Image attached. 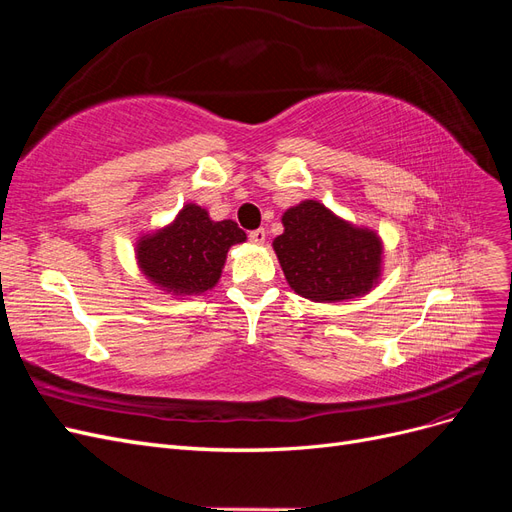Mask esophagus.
Wrapping results in <instances>:
<instances>
[{
  "label": "esophagus",
  "mask_w": 512,
  "mask_h": 512,
  "mask_svg": "<svg viewBox=\"0 0 512 512\" xmlns=\"http://www.w3.org/2000/svg\"><path fill=\"white\" fill-rule=\"evenodd\" d=\"M265 239H267L265 228H256V230L250 232V241L256 243V245H262V243H265Z\"/></svg>",
  "instance_id": "esophagus-1"
}]
</instances>
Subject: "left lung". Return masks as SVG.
<instances>
[{
    "label": "left lung",
    "instance_id": "1",
    "mask_svg": "<svg viewBox=\"0 0 512 512\" xmlns=\"http://www.w3.org/2000/svg\"><path fill=\"white\" fill-rule=\"evenodd\" d=\"M284 232L273 239L288 286L316 303L363 297L382 275L384 245L376 230L339 218L320 200L284 211Z\"/></svg>",
    "mask_w": 512,
    "mask_h": 512
}]
</instances>
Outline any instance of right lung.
Wrapping results in <instances>:
<instances>
[{"mask_svg": "<svg viewBox=\"0 0 512 512\" xmlns=\"http://www.w3.org/2000/svg\"><path fill=\"white\" fill-rule=\"evenodd\" d=\"M245 239L232 220L213 222L207 209L188 203L173 222L138 237L134 256L141 273L164 294L194 297L220 282L228 250Z\"/></svg>", "mask_w": 512, "mask_h": 512, "instance_id": "1", "label": "right lung"}]
</instances>
